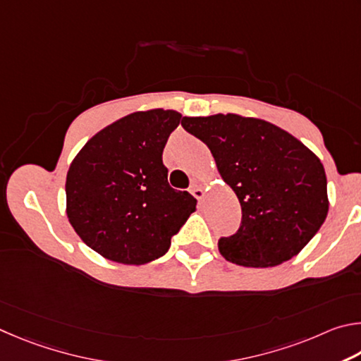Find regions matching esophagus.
I'll return each mask as SVG.
<instances>
[{
	"label": "esophagus",
	"mask_w": 361,
	"mask_h": 361,
	"mask_svg": "<svg viewBox=\"0 0 361 361\" xmlns=\"http://www.w3.org/2000/svg\"><path fill=\"white\" fill-rule=\"evenodd\" d=\"M190 193H192L193 197L197 198L198 201H203V198H204V190H203V188H201L200 185H197V184H193V185L190 187Z\"/></svg>",
	"instance_id": "34e87169"
}]
</instances>
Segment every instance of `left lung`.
<instances>
[{
    "instance_id": "left-lung-1",
    "label": "left lung",
    "mask_w": 361,
    "mask_h": 361,
    "mask_svg": "<svg viewBox=\"0 0 361 361\" xmlns=\"http://www.w3.org/2000/svg\"><path fill=\"white\" fill-rule=\"evenodd\" d=\"M241 204V226L219 239L225 260L269 268L298 255L328 214L326 176L319 157L286 130L238 114L184 117Z\"/></svg>"
}]
</instances>
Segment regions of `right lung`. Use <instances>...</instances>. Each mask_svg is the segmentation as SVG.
Here are the masks:
<instances>
[{
    "instance_id": "obj_1",
    "label": "right lung",
    "mask_w": 361,
    "mask_h": 361,
    "mask_svg": "<svg viewBox=\"0 0 361 361\" xmlns=\"http://www.w3.org/2000/svg\"><path fill=\"white\" fill-rule=\"evenodd\" d=\"M176 111L133 112L88 141L66 176V216L107 260L144 264L164 255L197 207L168 184L163 149L180 123Z\"/></svg>"
}]
</instances>
